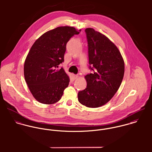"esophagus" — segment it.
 Here are the masks:
<instances>
[{"label": "esophagus", "instance_id": "34e87169", "mask_svg": "<svg viewBox=\"0 0 152 152\" xmlns=\"http://www.w3.org/2000/svg\"><path fill=\"white\" fill-rule=\"evenodd\" d=\"M72 77H73V78H74V80H76V79H77V78L78 77V75H75V74H73Z\"/></svg>", "mask_w": 152, "mask_h": 152}]
</instances>
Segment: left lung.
I'll return each mask as SVG.
<instances>
[{
    "mask_svg": "<svg viewBox=\"0 0 152 152\" xmlns=\"http://www.w3.org/2000/svg\"><path fill=\"white\" fill-rule=\"evenodd\" d=\"M89 69L94 72L85 76L87 88L78 94L80 103L98 108L109 102L120 87L125 72L123 57L107 37L92 28L86 29Z\"/></svg>",
    "mask_w": 152,
    "mask_h": 152,
    "instance_id": "8db88e82",
    "label": "left lung"
}]
</instances>
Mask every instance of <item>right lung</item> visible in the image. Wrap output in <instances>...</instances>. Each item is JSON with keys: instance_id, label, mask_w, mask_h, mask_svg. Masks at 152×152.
Here are the masks:
<instances>
[{"instance_id": "right-lung-1", "label": "right lung", "mask_w": 152, "mask_h": 152, "mask_svg": "<svg viewBox=\"0 0 152 152\" xmlns=\"http://www.w3.org/2000/svg\"><path fill=\"white\" fill-rule=\"evenodd\" d=\"M80 31L73 27H58L44 33L31 46L25 60L24 75L39 102L51 105L61 98L69 78L58 65L64 61L67 42Z\"/></svg>"}]
</instances>
